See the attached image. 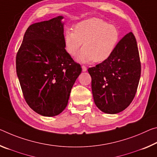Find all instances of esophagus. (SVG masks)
Returning a JSON list of instances; mask_svg holds the SVG:
<instances>
[{"label":"esophagus","instance_id":"esophagus-1","mask_svg":"<svg viewBox=\"0 0 157 157\" xmlns=\"http://www.w3.org/2000/svg\"><path fill=\"white\" fill-rule=\"evenodd\" d=\"M82 71L83 72H85V71H86V70H87V68H86V67L84 66H82Z\"/></svg>","mask_w":157,"mask_h":157}]
</instances>
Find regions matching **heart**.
I'll list each match as a JSON object with an SVG mask.
<instances>
[{"instance_id":"b5f03b06","label":"heart","mask_w":157,"mask_h":157,"mask_svg":"<svg viewBox=\"0 0 157 157\" xmlns=\"http://www.w3.org/2000/svg\"><path fill=\"white\" fill-rule=\"evenodd\" d=\"M120 40L118 28L103 19L91 18L79 22L74 31L67 30L64 33L65 49L74 56L82 45L84 48L77 56L81 63L105 61L113 55Z\"/></svg>"}]
</instances>
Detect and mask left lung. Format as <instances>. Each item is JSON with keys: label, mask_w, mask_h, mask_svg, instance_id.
I'll use <instances>...</instances> for the list:
<instances>
[{"label": "left lung", "mask_w": 157, "mask_h": 157, "mask_svg": "<svg viewBox=\"0 0 157 157\" xmlns=\"http://www.w3.org/2000/svg\"><path fill=\"white\" fill-rule=\"evenodd\" d=\"M94 103L107 114H117L130 105L140 78L141 65L132 32L119 42L110 58L88 69Z\"/></svg>", "instance_id": "1"}]
</instances>
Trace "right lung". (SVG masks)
<instances>
[{"instance_id":"add662e5","label":"right lung","mask_w":157,"mask_h":157,"mask_svg":"<svg viewBox=\"0 0 157 157\" xmlns=\"http://www.w3.org/2000/svg\"><path fill=\"white\" fill-rule=\"evenodd\" d=\"M63 19L58 16L31 24L17 54V74L25 100L44 117L63 111L82 72L65 49Z\"/></svg>"}]
</instances>
